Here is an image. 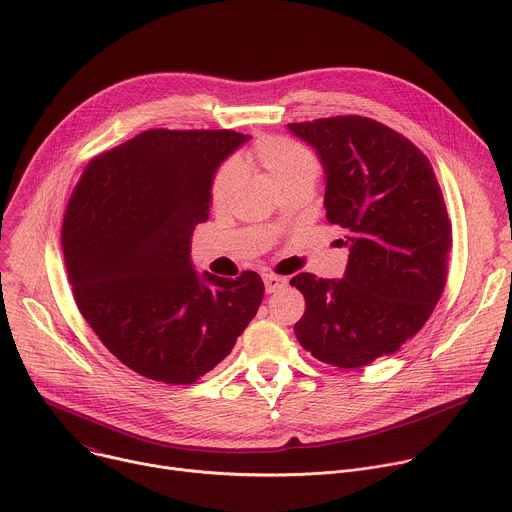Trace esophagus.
I'll use <instances>...</instances> for the list:
<instances>
[{
	"mask_svg": "<svg viewBox=\"0 0 512 512\" xmlns=\"http://www.w3.org/2000/svg\"><path fill=\"white\" fill-rule=\"evenodd\" d=\"M263 283H265V291H267V294H275L277 289H281V287L287 283V279H285V277H279V275H273V273H265V275H263Z\"/></svg>",
	"mask_w": 512,
	"mask_h": 512,
	"instance_id": "obj_1",
	"label": "esophagus"
}]
</instances>
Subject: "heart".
I'll use <instances>...</instances> for the list:
<instances>
[{"label": "heart", "instance_id": "1", "mask_svg": "<svg viewBox=\"0 0 512 512\" xmlns=\"http://www.w3.org/2000/svg\"><path fill=\"white\" fill-rule=\"evenodd\" d=\"M247 162L263 168L279 190L296 184H312L320 174L318 158L306 148V145L279 137L267 135L255 141L253 148L247 152ZM241 182V168L237 162H227L214 174L210 186V198L214 204H225L233 196Z\"/></svg>", "mask_w": 512, "mask_h": 512}]
</instances>
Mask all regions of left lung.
Masks as SVG:
<instances>
[{"mask_svg":"<svg viewBox=\"0 0 512 512\" xmlns=\"http://www.w3.org/2000/svg\"><path fill=\"white\" fill-rule=\"evenodd\" d=\"M316 150L328 223L346 231L342 279L300 273L306 298L294 326L314 358L358 369L393 354L421 330L448 275L452 225L440 184L419 148L360 115L289 123Z\"/></svg>","mask_w":512,"mask_h":512,"instance_id":"left-lung-1","label":"left lung"}]
</instances>
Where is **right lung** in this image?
<instances>
[{
    "mask_svg": "<svg viewBox=\"0 0 512 512\" xmlns=\"http://www.w3.org/2000/svg\"><path fill=\"white\" fill-rule=\"evenodd\" d=\"M249 135L150 129L95 158L68 200L62 251L75 302L99 340L137 375L190 385L255 318L265 287L196 273L190 239L210 186Z\"/></svg>",
    "mask_w": 512,
    "mask_h": 512,
    "instance_id": "obj_1",
    "label": "right lung"
}]
</instances>
